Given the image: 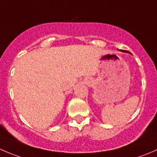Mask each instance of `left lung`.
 <instances>
[{
	"mask_svg": "<svg viewBox=\"0 0 157 157\" xmlns=\"http://www.w3.org/2000/svg\"><path fill=\"white\" fill-rule=\"evenodd\" d=\"M123 52H126V51H123Z\"/></svg>",
	"mask_w": 157,
	"mask_h": 157,
	"instance_id": "left-lung-1",
	"label": "left lung"
}]
</instances>
